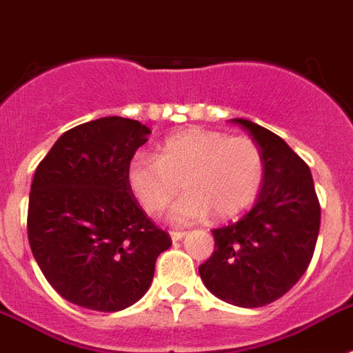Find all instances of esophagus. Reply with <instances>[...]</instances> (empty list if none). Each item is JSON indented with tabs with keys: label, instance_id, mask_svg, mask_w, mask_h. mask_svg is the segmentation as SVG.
Listing matches in <instances>:
<instances>
[{
	"label": "esophagus",
	"instance_id": "obj_1",
	"mask_svg": "<svg viewBox=\"0 0 353 353\" xmlns=\"http://www.w3.org/2000/svg\"><path fill=\"white\" fill-rule=\"evenodd\" d=\"M185 235H186V233L185 232H179V230H172V232H170V236H172V241H174V242L181 241V239Z\"/></svg>",
	"mask_w": 353,
	"mask_h": 353
}]
</instances>
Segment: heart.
<instances>
[{"instance_id":"1","label":"heart","mask_w":353,"mask_h":353,"mask_svg":"<svg viewBox=\"0 0 353 353\" xmlns=\"http://www.w3.org/2000/svg\"><path fill=\"white\" fill-rule=\"evenodd\" d=\"M265 161L260 147L248 136H228L210 129H185L167 136L158 158L138 150L127 163V185L147 213L158 215L179 190L174 222L208 217H235L254 201L263 181Z\"/></svg>"}]
</instances>
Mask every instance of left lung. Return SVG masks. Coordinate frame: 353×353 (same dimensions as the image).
<instances>
[{
    "label": "left lung",
    "mask_w": 353,
    "mask_h": 353,
    "mask_svg": "<svg viewBox=\"0 0 353 353\" xmlns=\"http://www.w3.org/2000/svg\"><path fill=\"white\" fill-rule=\"evenodd\" d=\"M232 121L262 150V190L241 221L213 230L215 250L199 274L219 300L254 309L282 298L303 276L318 242L321 208L309 165L280 136L244 118Z\"/></svg>",
    "instance_id": "8db88e82"
}]
</instances>
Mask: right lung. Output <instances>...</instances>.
I'll return each instance as SVG.
<instances>
[{
	"instance_id": "1",
	"label": "right lung",
	"mask_w": 353,
	"mask_h": 353,
	"mask_svg": "<svg viewBox=\"0 0 353 353\" xmlns=\"http://www.w3.org/2000/svg\"><path fill=\"white\" fill-rule=\"evenodd\" d=\"M149 134L147 125L121 117L81 123L35 170L26 221L32 253L50 285L79 307H131L172 245L127 185V163Z\"/></svg>"
}]
</instances>
